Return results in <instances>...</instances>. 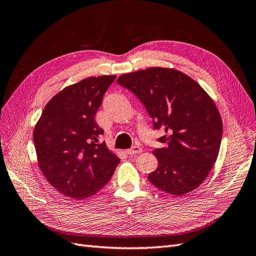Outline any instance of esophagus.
<instances>
[{
	"label": "esophagus",
	"instance_id": "1",
	"mask_svg": "<svg viewBox=\"0 0 256 256\" xmlns=\"http://www.w3.org/2000/svg\"><path fill=\"white\" fill-rule=\"evenodd\" d=\"M142 150V148L140 147V146H133L132 148L126 150V153L130 156H134V154H138V153H140Z\"/></svg>",
	"mask_w": 256,
	"mask_h": 256
}]
</instances>
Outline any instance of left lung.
Instances as JSON below:
<instances>
[{
	"instance_id": "8db88e82",
	"label": "left lung",
	"mask_w": 256,
	"mask_h": 256,
	"mask_svg": "<svg viewBox=\"0 0 256 256\" xmlns=\"http://www.w3.org/2000/svg\"><path fill=\"white\" fill-rule=\"evenodd\" d=\"M116 82L144 104L164 148L152 151L158 168L149 174L160 191L181 196L205 180L216 163L223 126L218 108L191 77L174 68H150L123 74Z\"/></svg>"
}]
</instances>
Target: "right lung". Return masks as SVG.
Returning a JSON list of instances; mask_svg holds the SVG:
<instances>
[{
    "instance_id": "1",
    "label": "right lung",
    "mask_w": 256,
    "mask_h": 256,
    "mask_svg": "<svg viewBox=\"0 0 256 256\" xmlns=\"http://www.w3.org/2000/svg\"><path fill=\"white\" fill-rule=\"evenodd\" d=\"M116 78L89 77L66 86L48 102L35 126L40 168L51 186L70 198L96 194L120 162L105 142H98L104 130L94 118Z\"/></svg>"
}]
</instances>
